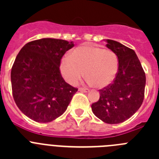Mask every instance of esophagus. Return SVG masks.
Segmentation results:
<instances>
[{
  "mask_svg": "<svg viewBox=\"0 0 159 159\" xmlns=\"http://www.w3.org/2000/svg\"><path fill=\"white\" fill-rule=\"evenodd\" d=\"M79 91H80V92H89V89H88V88H79Z\"/></svg>",
  "mask_w": 159,
  "mask_h": 159,
  "instance_id": "obj_1",
  "label": "esophagus"
}]
</instances>
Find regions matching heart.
<instances>
[{
  "instance_id": "b5f03b06",
  "label": "heart",
  "mask_w": 159,
  "mask_h": 159,
  "mask_svg": "<svg viewBox=\"0 0 159 159\" xmlns=\"http://www.w3.org/2000/svg\"><path fill=\"white\" fill-rule=\"evenodd\" d=\"M60 71L68 84L76 85L84 77L98 88L110 85L119 71V59L114 52L100 47L84 44L73 49L69 57L60 63Z\"/></svg>"
}]
</instances>
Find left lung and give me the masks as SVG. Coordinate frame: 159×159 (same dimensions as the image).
<instances>
[{"mask_svg":"<svg viewBox=\"0 0 159 159\" xmlns=\"http://www.w3.org/2000/svg\"><path fill=\"white\" fill-rule=\"evenodd\" d=\"M105 41L117 55L119 71L113 84L99 90V99L92 103V110L102 122L117 124L130 119L141 107L146 75L134 50L115 40Z\"/></svg>","mask_w":159,"mask_h":159,"instance_id":"1","label":"left lung"}]
</instances>
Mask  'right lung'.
Masks as SVG:
<instances>
[{"label":"right lung","mask_w":159,"mask_h":159,"mask_svg":"<svg viewBox=\"0 0 159 159\" xmlns=\"http://www.w3.org/2000/svg\"><path fill=\"white\" fill-rule=\"evenodd\" d=\"M73 41L43 38L26 43L11 71L12 95L16 106L29 119L49 123L67 110L77 88L67 84L60 71Z\"/></svg>","instance_id":"add662e5"}]
</instances>
